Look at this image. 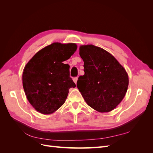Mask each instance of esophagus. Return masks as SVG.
<instances>
[{"label":"esophagus","instance_id":"obj_1","mask_svg":"<svg viewBox=\"0 0 153 153\" xmlns=\"http://www.w3.org/2000/svg\"><path fill=\"white\" fill-rule=\"evenodd\" d=\"M73 81H74V82L75 83V84H76V83H77V80H78V78L77 77H75V78H73Z\"/></svg>","mask_w":153,"mask_h":153}]
</instances>
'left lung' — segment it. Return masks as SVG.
Instances as JSON below:
<instances>
[{
  "instance_id": "obj_1",
  "label": "left lung",
  "mask_w": 153,
  "mask_h": 153,
  "mask_svg": "<svg viewBox=\"0 0 153 153\" xmlns=\"http://www.w3.org/2000/svg\"><path fill=\"white\" fill-rule=\"evenodd\" d=\"M79 54L84 72L76 86L85 102L99 112H108L121 102L129 84L128 73L107 51L92 45H82Z\"/></svg>"
}]
</instances>
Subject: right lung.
I'll use <instances>...</instances> for the list:
<instances>
[{
    "label": "right lung",
    "instance_id": "1",
    "mask_svg": "<svg viewBox=\"0 0 153 153\" xmlns=\"http://www.w3.org/2000/svg\"><path fill=\"white\" fill-rule=\"evenodd\" d=\"M75 43H53L40 50L26 64L23 87L30 105L41 114H51L64 103L69 89L76 85L69 66L62 62L76 50Z\"/></svg>",
    "mask_w": 153,
    "mask_h": 153
}]
</instances>
